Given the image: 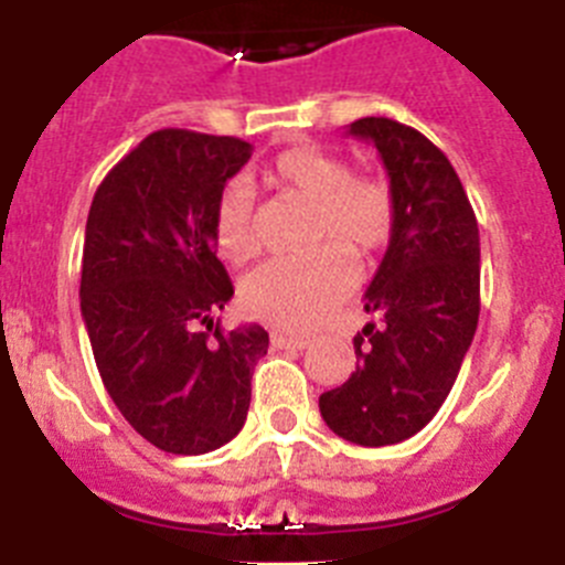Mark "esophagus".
I'll return each mask as SVG.
<instances>
[{"label": "esophagus", "mask_w": 565, "mask_h": 565, "mask_svg": "<svg viewBox=\"0 0 565 565\" xmlns=\"http://www.w3.org/2000/svg\"><path fill=\"white\" fill-rule=\"evenodd\" d=\"M271 344H274V348H279V351H282V348H294V351H302V348H308V344H311V339L294 337V333L274 331L271 333Z\"/></svg>", "instance_id": "obj_1"}]
</instances>
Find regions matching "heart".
Instances as JSON below:
<instances>
[{
	"mask_svg": "<svg viewBox=\"0 0 565 565\" xmlns=\"http://www.w3.org/2000/svg\"><path fill=\"white\" fill-rule=\"evenodd\" d=\"M263 181L313 203V239L337 237L351 252L376 254L391 243L396 226V198L382 178H359L351 163L319 147H294L279 152ZM214 246L228 263L243 266L259 252L254 228V194L246 181H228L217 192L212 212ZM356 282L348 248L326 243L302 257L271 259L243 282L248 313L263 322L308 331L351 294Z\"/></svg>",
	"mask_w": 565,
	"mask_h": 565,
	"instance_id": "1",
	"label": "heart"
}]
</instances>
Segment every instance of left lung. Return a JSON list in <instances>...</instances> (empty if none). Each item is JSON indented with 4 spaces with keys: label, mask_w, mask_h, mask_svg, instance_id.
<instances>
[{
    "label": "left lung",
    "mask_w": 565,
    "mask_h": 565,
    "mask_svg": "<svg viewBox=\"0 0 565 565\" xmlns=\"http://www.w3.org/2000/svg\"><path fill=\"white\" fill-rule=\"evenodd\" d=\"M348 135L382 154L396 198V226L353 337L356 373L319 396L339 438L387 447L416 436L450 396L481 313V239L476 212L447 154L418 129L359 118Z\"/></svg>",
    "instance_id": "obj_1"
}]
</instances>
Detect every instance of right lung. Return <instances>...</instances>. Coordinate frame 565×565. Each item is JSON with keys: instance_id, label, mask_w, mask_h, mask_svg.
<instances>
[{"instance_id": "1", "label": "right lung", "mask_w": 565, "mask_h": 565, "mask_svg": "<svg viewBox=\"0 0 565 565\" xmlns=\"http://www.w3.org/2000/svg\"><path fill=\"white\" fill-rule=\"evenodd\" d=\"M252 143L158 129L115 163L87 214L82 317L109 398L149 444L201 456L232 441L248 416L259 326L221 331L234 286L217 259V192Z\"/></svg>"}]
</instances>
